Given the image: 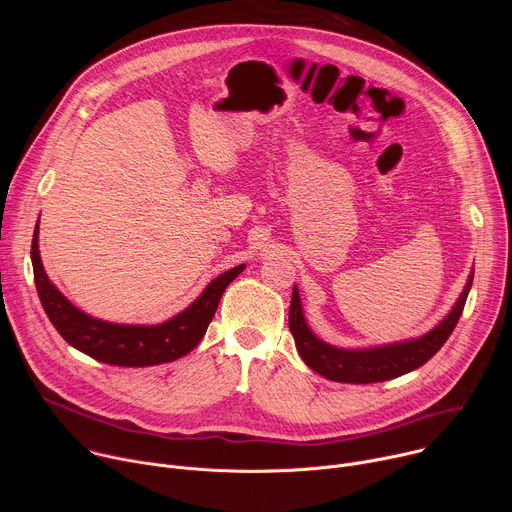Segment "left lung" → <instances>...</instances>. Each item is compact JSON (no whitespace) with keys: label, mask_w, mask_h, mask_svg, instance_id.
<instances>
[{"label":"left lung","mask_w":512,"mask_h":512,"mask_svg":"<svg viewBox=\"0 0 512 512\" xmlns=\"http://www.w3.org/2000/svg\"><path fill=\"white\" fill-rule=\"evenodd\" d=\"M474 271L470 273V279L458 298L452 312L437 324L427 334L403 340L395 344L375 346V348H336L324 340H320L306 324L304 312H302V300L298 294V287L291 291V306H289V330L296 340V348L302 356V360L308 364L312 371L318 375L338 381V383H381L389 379H397L405 373H411L425 364L437 350L444 346V342L454 332L462 310L466 306L468 291L472 287Z\"/></svg>","instance_id":"1"}]
</instances>
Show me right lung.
Instances as JSON below:
<instances>
[{
    "label": "right lung",
    "mask_w": 512,
    "mask_h": 512,
    "mask_svg": "<svg viewBox=\"0 0 512 512\" xmlns=\"http://www.w3.org/2000/svg\"><path fill=\"white\" fill-rule=\"evenodd\" d=\"M32 267L38 298L58 334L77 350L115 367H152L188 354L202 340L229 283L245 269L237 265L214 277L178 316L156 326H127L91 318L72 306L48 279L38 251V223L32 239Z\"/></svg>",
    "instance_id": "right-lung-1"
}]
</instances>
